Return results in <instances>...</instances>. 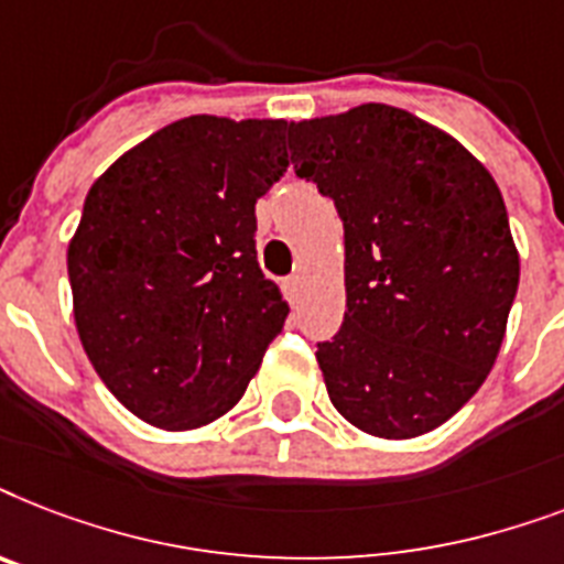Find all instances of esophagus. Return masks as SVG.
<instances>
[{"label":"esophagus","instance_id":"34e87169","mask_svg":"<svg viewBox=\"0 0 564 564\" xmlns=\"http://www.w3.org/2000/svg\"><path fill=\"white\" fill-rule=\"evenodd\" d=\"M300 291H303V276L300 273H294V276L285 279V294L291 303H296V296H300Z\"/></svg>","mask_w":564,"mask_h":564}]
</instances>
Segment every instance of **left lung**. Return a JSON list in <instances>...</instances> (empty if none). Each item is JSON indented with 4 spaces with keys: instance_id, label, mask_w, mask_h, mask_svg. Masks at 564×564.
Masks as SVG:
<instances>
[{
    "instance_id": "8db88e82",
    "label": "left lung",
    "mask_w": 564,
    "mask_h": 564,
    "mask_svg": "<svg viewBox=\"0 0 564 564\" xmlns=\"http://www.w3.org/2000/svg\"><path fill=\"white\" fill-rule=\"evenodd\" d=\"M288 151L344 220L346 314L317 344L328 399L372 436L434 431L486 381L516 300L501 188L457 139L387 104L291 124Z\"/></svg>"
}]
</instances>
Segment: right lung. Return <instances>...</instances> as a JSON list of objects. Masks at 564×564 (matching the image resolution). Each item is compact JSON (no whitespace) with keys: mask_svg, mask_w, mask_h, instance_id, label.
Segmentation results:
<instances>
[{"mask_svg":"<svg viewBox=\"0 0 564 564\" xmlns=\"http://www.w3.org/2000/svg\"><path fill=\"white\" fill-rule=\"evenodd\" d=\"M285 130L188 116L89 188L66 259L75 323L107 390L151 425L224 416L285 326L256 259V200L288 171Z\"/></svg>","mask_w":564,"mask_h":564,"instance_id":"1","label":"right lung"}]
</instances>
